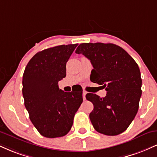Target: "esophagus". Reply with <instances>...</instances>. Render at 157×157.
<instances>
[{"instance_id":"obj_1","label":"esophagus","mask_w":157,"mask_h":157,"mask_svg":"<svg viewBox=\"0 0 157 157\" xmlns=\"http://www.w3.org/2000/svg\"><path fill=\"white\" fill-rule=\"evenodd\" d=\"M86 94H87V92H86V91H82V98H83L84 100H86Z\"/></svg>"}]
</instances>
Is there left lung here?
<instances>
[{
	"label": "left lung",
	"instance_id": "left-lung-1",
	"mask_svg": "<svg viewBox=\"0 0 157 157\" xmlns=\"http://www.w3.org/2000/svg\"><path fill=\"white\" fill-rule=\"evenodd\" d=\"M82 54L93 66L91 81L105 88L106 96L88 93L94 105L89 118L97 132L115 136L125 131L133 121L142 95V79L137 63L127 52L113 44H81Z\"/></svg>",
	"mask_w": 157,
	"mask_h": 157
}]
</instances>
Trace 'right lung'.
Instances as JSON below:
<instances>
[{
    "label": "right lung",
    "instance_id": "1",
    "mask_svg": "<svg viewBox=\"0 0 157 157\" xmlns=\"http://www.w3.org/2000/svg\"><path fill=\"white\" fill-rule=\"evenodd\" d=\"M77 46L61 45L37 52L25 68V107L32 124L45 137L67 134L82 102V90L65 92L58 87L59 81L66 76V63Z\"/></svg>",
    "mask_w": 157,
    "mask_h": 157
}]
</instances>
